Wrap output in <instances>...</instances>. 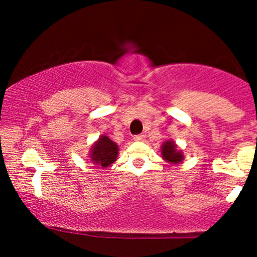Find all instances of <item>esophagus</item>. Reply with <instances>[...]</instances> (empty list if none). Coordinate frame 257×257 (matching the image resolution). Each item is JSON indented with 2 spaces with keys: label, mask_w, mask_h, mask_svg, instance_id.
Segmentation results:
<instances>
[{
  "label": "esophagus",
  "mask_w": 257,
  "mask_h": 257,
  "mask_svg": "<svg viewBox=\"0 0 257 257\" xmlns=\"http://www.w3.org/2000/svg\"><path fill=\"white\" fill-rule=\"evenodd\" d=\"M144 139H145V135H143V134L135 135V137H134V140H135V141H143Z\"/></svg>",
  "instance_id": "34e87169"
}]
</instances>
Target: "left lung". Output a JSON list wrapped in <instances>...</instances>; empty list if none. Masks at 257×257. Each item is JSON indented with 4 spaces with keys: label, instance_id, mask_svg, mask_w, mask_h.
Masks as SVG:
<instances>
[{
    "label": "left lung",
    "instance_id": "1",
    "mask_svg": "<svg viewBox=\"0 0 257 257\" xmlns=\"http://www.w3.org/2000/svg\"><path fill=\"white\" fill-rule=\"evenodd\" d=\"M161 153L164 161L172 164H179L184 161V153L180 151L173 140L164 141L163 145H162Z\"/></svg>",
    "mask_w": 257,
    "mask_h": 257
}]
</instances>
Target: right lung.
<instances>
[{"label": "right lung", "mask_w": 257, "mask_h": 257, "mask_svg": "<svg viewBox=\"0 0 257 257\" xmlns=\"http://www.w3.org/2000/svg\"><path fill=\"white\" fill-rule=\"evenodd\" d=\"M118 156V145L106 135H101L91 146L89 158L98 168L111 166Z\"/></svg>", "instance_id": "add662e5"}]
</instances>
